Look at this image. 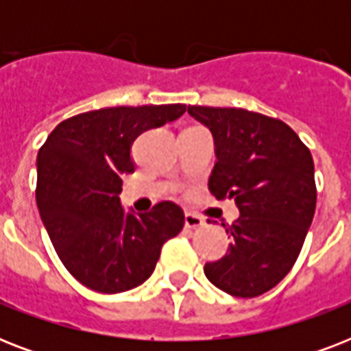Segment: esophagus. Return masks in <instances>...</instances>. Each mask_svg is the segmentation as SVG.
I'll list each match as a JSON object with an SVG mask.
<instances>
[{
    "instance_id": "1",
    "label": "esophagus",
    "mask_w": 351,
    "mask_h": 351,
    "mask_svg": "<svg viewBox=\"0 0 351 351\" xmlns=\"http://www.w3.org/2000/svg\"><path fill=\"white\" fill-rule=\"evenodd\" d=\"M206 224L204 219H200L198 215L195 213H186V228L187 230H198V228H202Z\"/></svg>"
}]
</instances>
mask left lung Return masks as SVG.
<instances>
[{
	"mask_svg": "<svg viewBox=\"0 0 351 351\" xmlns=\"http://www.w3.org/2000/svg\"><path fill=\"white\" fill-rule=\"evenodd\" d=\"M187 112L213 134L209 191L217 200L233 198L240 211L226 230L230 250L204 273L233 297H258L293 267L315 215L310 149L291 127L261 112L202 106Z\"/></svg>",
	"mask_w": 351,
	"mask_h": 351,
	"instance_id": "1",
	"label": "left lung"
}]
</instances>
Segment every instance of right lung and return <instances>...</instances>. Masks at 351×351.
Returning a JSON list of instances; mask_svg holds the SVG:
<instances>
[{"instance_id":"obj_1","label":"right lung","mask_w":351,"mask_h":351,"mask_svg":"<svg viewBox=\"0 0 351 351\" xmlns=\"http://www.w3.org/2000/svg\"><path fill=\"white\" fill-rule=\"evenodd\" d=\"M184 104L106 107L58 123L38 153L36 204L69 273L100 293L145 282L164 242L184 228L175 202L125 213L121 176L134 173L132 142L143 131L180 118Z\"/></svg>"}]
</instances>
